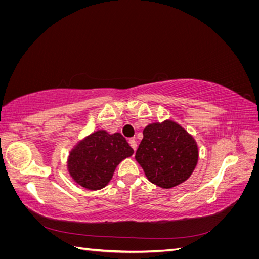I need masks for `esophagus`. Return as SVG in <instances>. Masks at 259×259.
I'll list each match as a JSON object with an SVG mask.
<instances>
[{"label":"esophagus","instance_id":"obj_1","mask_svg":"<svg viewBox=\"0 0 259 259\" xmlns=\"http://www.w3.org/2000/svg\"><path fill=\"white\" fill-rule=\"evenodd\" d=\"M128 143H130V145H131V147L134 149V150H136L137 149V143H136V140L134 139V138H131L130 140H128Z\"/></svg>","mask_w":259,"mask_h":259}]
</instances>
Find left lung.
Listing matches in <instances>:
<instances>
[{
	"label": "left lung",
	"instance_id": "obj_1",
	"mask_svg": "<svg viewBox=\"0 0 259 259\" xmlns=\"http://www.w3.org/2000/svg\"><path fill=\"white\" fill-rule=\"evenodd\" d=\"M143 134L135 159L152 184L169 189L191 176L199 151L195 140L185 128L166 120L149 124Z\"/></svg>",
	"mask_w": 259,
	"mask_h": 259
}]
</instances>
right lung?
I'll list each match as a JSON object with an SVG mask.
<instances>
[{
	"mask_svg": "<svg viewBox=\"0 0 259 259\" xmlns=\"http://www.w3.org/2000/svg\"><path fill=\"white\" fill-rule=\"evenodd\" d=\"M134 153L120 133L97 131L84 138L69 154L68 170L74 182L89 190L108 185L119 163Z\"/></svg>",
	"mask_w": 259,
	"mask_h": 259,
	"instance_id": "add662e5",
	"label": "right lung"
}]
</instances>
